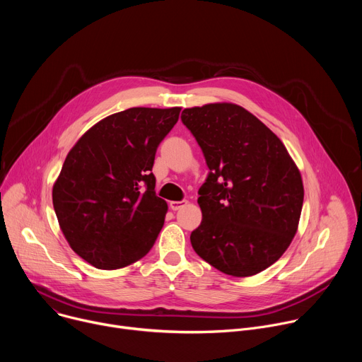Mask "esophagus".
<instances>
[{
	"label": "esophagus",
	"mask_w": 362,
	"mask_h": 362,
	"mask_svg": "<svg viewBox=\"0 0 362 362\" xmlns=\"http://www.w3.org/2000/svg\"><path fill=\"white\" fill-rule=\"evenodd\" d=\"M187 204V200H173V202H170V209L172 211H179V209H182L183 206H186Z\"/></svg>",
	"instance_id": "1"
}]
</instances>
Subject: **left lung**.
<instances>
[{
  "label": "left lung",
  "instance_id": "1",
  "mask_svg": "<svg viewBox=\"0 0 362 362\" xmlns=\"http://www.w3.org/2000/svg\"><path fill=\"white\" fill-rule=\"evenodd\" d=\"M182 122L200 146L209 175L199 189L202 223L190 242L203 261L232 276L275 264L300 218V173L284 143L232 103L185 109Z\"/></svg>",
  "mask_w": 362,
  "mask_h": 362
}]
</instances>
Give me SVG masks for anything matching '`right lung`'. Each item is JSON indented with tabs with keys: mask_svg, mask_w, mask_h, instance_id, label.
Returning <instances> with one entry per match:
<instances>
[{
	"mask_svg": "<svg viewBox=\"0 0 362 362\" xmlns=\"http://www.w3.org/2000/svg\"><path fill=\"white\" fill-rule=\"evenodd\" d=\"M180 107H133L94 124L69 151L53 204L71 249L97 269H119L156 242L168 203L151 173Z\"/></svg>",
	"mask_w": 362,
	"mask_h": 362,
	"instance_id": "1",
	"label": "right lung"
}]
</instances>
